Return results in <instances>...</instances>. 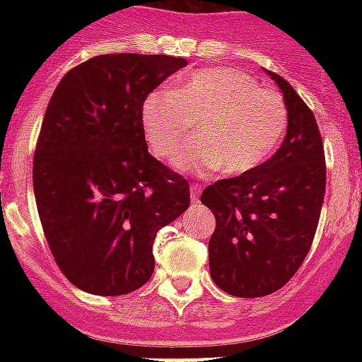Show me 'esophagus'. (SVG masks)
<instances>
[{"mask_svg": "<svg viewBox=\"0 0 362 362\" xmlns=\"http://www.w3.org/2000/svg\"><path fill=\"white\" fill-rule=\"evenodd\" d=\"M189 189H192V203H199V195H201V186L193 182L192 186H189Z\"/></svg>", "mask_w": 362, "mask_h": 362, "instance_id": "1", "label": "esophagus"}]
</instances>
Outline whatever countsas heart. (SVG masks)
<instances>
[{
	"label": "heart",
	"instance_id": "1",
	"mask_svg": "<svg viewBox=\"0 0 362 362\" xmlns=\"http://www.w3.org/2000/svg\"><path fill=\"white\" fill-rule=\"evenodd\" d=\"M197 125V139L175 158L182 170L252 173L272 156L287 127L278 92L229 67L195 71L170 92H153L142 107V125L153 156L170 158Z\"/></svg>",
	"mask_w": 362,
	"mask_h": 362
}]
</instances>
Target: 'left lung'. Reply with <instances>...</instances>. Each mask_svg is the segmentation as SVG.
Instances as JSON below:
<instances>
[{
  "mask_svg": "<svg viewBox=\"0 0 362 362\" xmlns=\"http://www.w3.org/2000/svg\"><path fill=\"white\" fill-rule=\"evenodd\" d=\"M267 73L287 107L281 146L252 173L201 193L216 216L210 276L220 289L244 298L270 295L295 276L314 242L325 197V150L314 112L286 78Z\"/></svg>",
  "mask_w": 362,
  "mask_h": 362,
  "instance_id": "8db88e82",
  "label": "left lung"
}]
</instances>
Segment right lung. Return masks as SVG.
<instances>
[{
	"label": "right lung",
	"instance_id": "right-lung-1",
	"mask_svg": "<svg viewBox=\"0 0 362 362\" xmlns=\"http://www.w3.org/2000/svg\"><path fill=\"white\" fill-rule=\"evenodd\" d=\"M187 62L101 54L54 90L33 156V192L52 257L78 289L101 297L142 287L153 240L189 206V184L148 153L142 107Z\"/></svg>",
	"mask_w": 362,
	"mask_h": 362
}]
</instances>
